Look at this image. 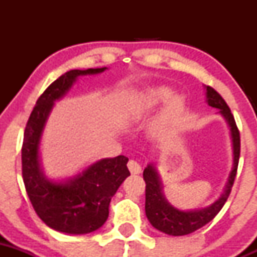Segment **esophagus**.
Listing matches in <instances>:
<instances>
[{
	"instance_id": "esophagus-1",
	"label": "esophagus",
	"mask_w": 257,
	"mask_h": 257,
	"mask_svg": "<svg viewBox=\"0 0 257 257\" xmlns=\"http://www.w3.org/2000/svg\"><path fill=\"white\" fill-rule=\"evenodd\" d=\"M128 169L132 174H139V173L142 172V167L139 165V163L133 159H131L128 162Z\"/></svg>"
}]
</instances>
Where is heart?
I'll return each mask as SVG.
<instances>
[{"mask_svg": "<svg viewBox=\"0 0 257 257\" xmlns=\"http://www.w3.org/2000/svg\"><path fill=\"white\" fill-rule=\"evenodd\" d=\"M173 95V90L168 87H157L152 89L148 94V100H149L150 105H157L159 103H164L169 99ZM181 107H183V100L181 98L175 97L168 104L167 110H165V119L167 120H172L175 118V115L180 112Z\"/></svg>", "mask_w": 257, "mask_h": 257, "instance_id": "heart-1", "label": "heart"}]
</instances>
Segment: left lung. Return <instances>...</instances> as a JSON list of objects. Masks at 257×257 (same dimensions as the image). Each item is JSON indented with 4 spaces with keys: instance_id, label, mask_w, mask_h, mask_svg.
<instances>
[{
    "instance_id": "obj_1",
    "label": "left lung",
    "mask_w": 257,
    "mask_h": 257,
    "mask_svg": "<svg viewBox=\"0 0 257 257\" xmlns=\"http://www.w3.org/2000/svg\"><path fill=\"white\" fill-rule=\"evenodd\" d=\"M208 90V104L212 108L220 109V113L225 116L231 128L232 142H234V168L230 174L227 181L226 189L224 194L215 201L211 206L203 210H195V211H181L173 208L168 201L165 200L162 193V186L158 179L154 168L147 167L144 169L143 179L145 181V214L148 220L155 229L160 230L168 235L173 236H183V235L191 234L198 229L203 227L208 222L211 221L222 206L226 203L230 195L232 185H234L235 178L237 173V165H239L240 158V132L236 125L234 115L230 110L229 105L224 100V98L216 92L212 87H206Z\"/></svg>"
}]
</instances>
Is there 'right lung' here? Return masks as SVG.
<instances>
[{
	"instance_id": "right-lung-1",
	"label": "right lung",
	"mask_w": 257,
	"mask_h": 257,
	"mask_svg": "<svg viewBox=\"0 0 257 257\" xmlns=\"http://www.w3.org/2000/svg\"><path fill=\"white\" fill-rule=\"evenodd\" d=\"M104 68L72 69L48 85L40 95L26 124L22 144V178L40 219L66 234H88L99 229L109 215L112 196L131 175L128 158L102 159L66 184L45 179L38 163V144L53 102L61 98L78 76L100 73Z\"/></svg>"
}]
</instances>
